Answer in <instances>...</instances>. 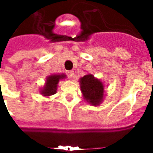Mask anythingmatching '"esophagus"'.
<instances>
[{"mask_svg":"<svg viewBox=\"0 0 153 153\" xmlns=\"http://www.w3.org/2000/svg\"><path fill=\"white\" fill-rule=\"evenodd\" d=\"M74 74V72L73 70H70V71L67 72V74H68V76L70 77V78H72V77H73Z\"/></svg>","mask_w":153,"mask_h":153,"instance_id":"1","label":"esophagus"}]
</instances>
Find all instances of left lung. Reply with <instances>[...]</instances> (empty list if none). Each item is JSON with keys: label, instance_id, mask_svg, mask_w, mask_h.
Returning <instances> with one entry per match:
<instances>
[{"label": "left lung", "instance_id": "left-lung-1", "mask_svg": "<svg viewBox=\"0 0 153 153\" xmlns=\"http://www.w3.org/2000/svg\"><path fill=\"white\" fill-rule=\"evenodd\" d=\"M80 88L83 99L90 105L99 106L104 98V84L92 74H87L79 79Z\"/></svg>", "mask_w": 153, "mask_h": 153}]
</instances>
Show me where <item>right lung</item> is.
<instances>
[{
    "instance_id": "1",
    "label": "right lung",
    "mask_w": 153,
    "mask_h": 153,
    "mask_svg": "<svg viewBox=\"0 0 153 153\" xmlns=\"http://www.w3.org/2000/svg\"><path fill=\"white\" fill-rule=\"evenodd\" d=\"M66 78V75L65 74H50L46 78L45 84L41 88L40 93L44 97H48L54 95L56 93L57 87L60 80L65 79Z\"/></svg>"
}]
</instances>
